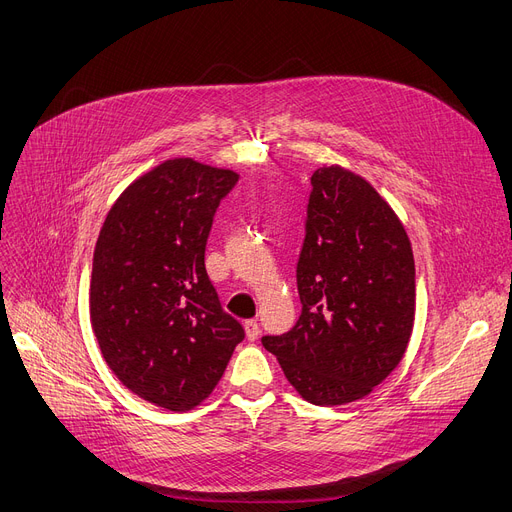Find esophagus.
Masks as SVG:
<instances>
[{"label": "esophagus", "instance_id": "1", "mask_svg": "<svg viewBox=\"0 0 512 512\" xmlns=\"http://www.w3.org/2000/svg\"><path fill=\"white\" fill-rule=\"evenodd\" d=\"M245 333H247L249 341H255L259 337V324H257V320H247L245 322Z\"/></svg>", "mask_w": 512, "mask_h": 512}]
</instances>
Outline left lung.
I'll use <instances>...</instances> for the list:
<instances>
[{
	"label": "left lung",
	"mask_w": 512,
	"mask_h": 512,
	"mask_svg": "<svg viewBox=\"0 0 512 512\" xmlns=\"http://www.w3.org/2000/svg\"><path fill=\"white\" fill-rule=\"evenodd\" d=\"M294 329L263 337L296 392L318 406L359 400L384 382L414 324V257L374 185L339 165L310 177Z\"/></svg>",
	"instance_id": "obj_1"
}]
</instances>
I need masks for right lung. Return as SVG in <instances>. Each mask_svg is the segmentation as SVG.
<instances>
[{
	"instance_id": "right-lung-1",
	"label": "right lung",
	"mask_w": 512,
	"mask_h": 512,
	"mask_svg": "<svg viewBox=\"0 0 512 512\" xmlns=\"http://www.w3.org/2000/svg\"><path fill=\"white\" fill-rule=\"evenodd\" d=\"M237 181L169 159L120 194L96 243L89 316L102 355L130 392L167 410L202 404L245 339L204 265L216 208Z\"/></svg>"
}]
</instances>
